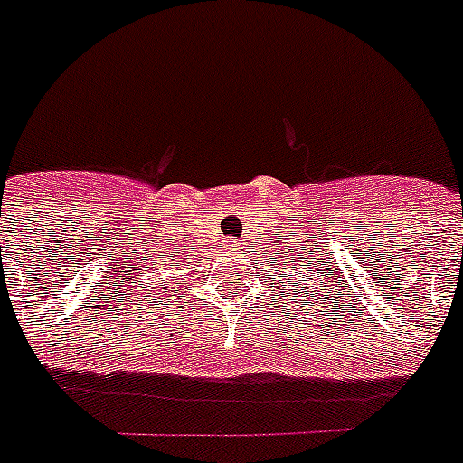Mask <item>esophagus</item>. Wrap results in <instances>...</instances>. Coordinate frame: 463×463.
<instances>
[{"instance_id": "obj_1", "label": "esophagus", "mask_w": 463, "mask_h": 463, "mask_svg": "<svg viewBox=\"0 0 463 463\" xmlns=\"http://www.w3.org/2000/svg\"><path fill=\"white\" fill-rule=\"evenodd\" d=\"M228 250H232V252H235V250H238V245H235V242H231V245H228Z\"/></svg>"}]
</instances>
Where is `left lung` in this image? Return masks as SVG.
<instances>
[{"label":"left lung","instance_id":"left-lung-1","mask_svg":"<svg viewBox=\"0 0 463 463\" xmlns=\"http://www.w3.org/2000/svg\"><path fill=\"white\" fill-rule=\"evenodd\" d=\"M293 271H296V274H298V267H296V264H293ZM309 296H315V293H309Z\"/></svg>","mask_w":463,"mask_h":463}]
</instances>
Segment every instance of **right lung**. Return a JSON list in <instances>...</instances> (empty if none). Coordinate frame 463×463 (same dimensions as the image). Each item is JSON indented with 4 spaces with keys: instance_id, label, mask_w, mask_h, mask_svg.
Returning <instances> with one entry per match:
<instances>
[{
    "instance_id": "1",
    "label": "right lung",
    "mask_w": 463,
    "mask_h": 463,
    "mask_svg": "<svg viewBox=\"0 0 463 463\" xmlns=\"http://www.w3.org/2000/svg\"><path fill=\"white\" fill-rule=\"evenodd\" d=\"M170 267H173V264H170ZM154 271H158V269H156V267H154Z\"/></svg>"
}]
</instances>
